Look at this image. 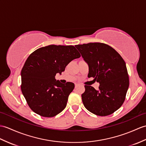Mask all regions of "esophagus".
<instances>
[{
    "label": "esophagus",
    "mask_w": 146,
    "mask_h": 146,
    "mask_svg": "<svg viewBox=\"0 0 146 146\" xmlns=\"http://www.w3.org/2000/svg\"><path fill=\"white\" fill-rule=\"evenodd\" d=\"M78 86V83H75V88H76Z\"/></svg>",
    "instance_id": "1"
}]
</instances>
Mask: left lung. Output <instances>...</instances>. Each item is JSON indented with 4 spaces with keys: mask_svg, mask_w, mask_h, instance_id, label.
I'll use <instances>...</instances> for the list:
<instances>
[{
    "mask_svg": "<svg viewBox=\"0 0 146 146\" xmlns=\"http://www.w3.org/2000/svg\"><path fill=\"white\" fill-rule=\"evenodd\" d=\"M89 67L88 77L100 83L99 90L85 85L82 94L84 107L94 114L105 116L122 106L129 85L126 63L111 46L102 43L75 45Z\"/></svg>",
    "mask_w": 146,
    "mask_h": 146,
    "instance_id": "8db88e82",
    "label": "left lung"
}]
</instances>
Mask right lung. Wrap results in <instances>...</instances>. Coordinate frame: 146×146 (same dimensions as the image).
Masks as SVG:
<instances>
[{
    "instance_id": "1",
    "label": "right lung",
    "mask_w": 146,
    "mask_h": 146,
    "mask_svg": "<svg viewBox=\"0 0 146 146\" xmlns=\"http://www.w3.org/2000/svg\"><path fill=\"white\" fill-rule=\"evenodd\" d=\"M80 56L72 45H50L30 54L21 71V90L34 113L51 117L65 109L74 84L72 82L63 84L55 77Z\"/></svg>"
}]
</instances>
